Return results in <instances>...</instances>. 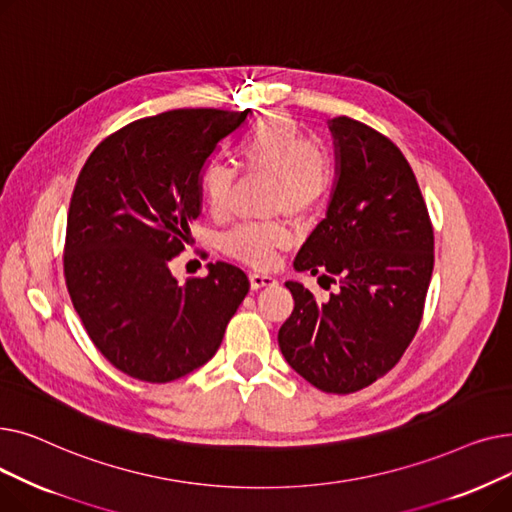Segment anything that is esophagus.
<instances>
[{
  "label": "esophagus",
  "instance_id": "34e87169",
  "mask_svg": "<svg viewBox=\"0 0 512 512\" xmlns=\"http://www.w3.org/2000/svg\"><path fill=\"white\" fill-rule=\"evenodd\" d=\"M251 286L253 288H263V286H274L278 280L272 276V274H267V272H253L251 276Z\"/></svg>",
  "mask_w": 512,
  "mask_h": 512
}]
</instances>
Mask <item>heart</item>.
Returning a JSON list of instances; mask_svg holds the SVG:
<instances>
[{
  "mask_svg": "<svg viewBox=\"0 0 512 512\" xmlns=\"http://www.w3.org/2000/svg\"><path fill=\"white\" fill-rule=\"evenodd\" d=\"M238 168L245 174L272 178L270 209L305 220L326 201L332 184V164L324 147L284 114L259 120L236 149ZM234 170L224 164H207L199 176V191L213 218H224L234 188ZM294 234L284 220L245 222L220 238V249L247 265L270 267L278 251L292 247Z\"/></svg>",
  "mask_w": 512,
  "mask_h": 512,
  "instance_id": "b5f03b06",
  "label": "heart"
}]
</instances>
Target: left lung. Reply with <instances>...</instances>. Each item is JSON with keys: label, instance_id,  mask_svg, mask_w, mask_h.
I'll return each instance as SVG.
<instances>
[{"label": "left lung", "instance_id": "8db88e82", "mask_svg": "<svg viewBox=\"0 0 512 512\" xmlns=\"http://www.w3.org/2000/svg\"><path fill=\"white\" fill-rule=\"evenodd\" d=\"M330 130L336 186L294 267L338 292L317 303L303 284L286 282L294 309L278 344L317 390L351 394L386 375L419 330L434 226L407 157L386 134L348 116L334 118Z\"/></svg>", "mask_w": 512, "mask_h": 512}]
</instances>
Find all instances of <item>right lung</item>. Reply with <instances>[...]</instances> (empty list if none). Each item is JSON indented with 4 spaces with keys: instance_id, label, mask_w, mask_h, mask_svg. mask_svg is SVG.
I'll return each mask as SVG.
<instances>
[{
    "instance_id": "right-lung-1",
    "label": "right lung",
    "mask_w": 512,
    "mask_h": 512,
    "mask_svg": "<svg viewBox=\"0 0 512 512\" xmlns=\"http://www.w3.org/2000/svg\"><path fill=\"white\" fill-rule=\"evenodd\" d=\"M251 110H170L105 137L78 174L64 278L97 351L149 384L174 382L218 351L251 282L232 263L184 286L170 263L201 213L199 176Z\"/></svg>"
}]
</instances>
